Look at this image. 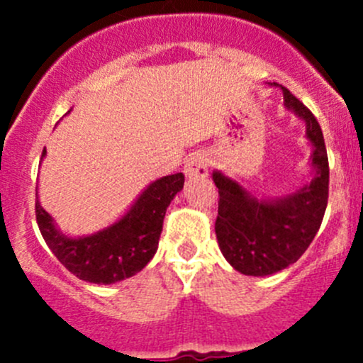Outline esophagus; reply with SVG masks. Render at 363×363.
I'll return each instance as SVG.
<instances>
[{
  "mask_svg": "<svg viewBox=\"0 0 363 363\" xmlns=\"http://www.w3.org/2000/svg\"><path fill=\"white\" fill-rule=\"evenodd\" d=\"M208 172V161L202 155H193L184 164V174L188 177H205Z\"/></svg>",
  "mask_w": 363,
  "mask_h": 363,
  "instance_id": "esophagus-1",
  "label": "esophagus"
}]
</instances>
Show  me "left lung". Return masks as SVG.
<instances>
[{
  "label": "left lung",
  "instance_id": "obj_1",
  "mask_svg": "<svg viewBox=\"0 0 363 363\" xmlns=\"http://www.w3.org/2000/svg\"><path fill=\"white\" fill-rule=\"evenodd\" d=\"M283 96L286 108L306 121V135L313 144L314 177L309 184L281 199L258 200L221 172L212 174L219 193V250L233 269L246 276H270L295 263L320 230L328 202V156L320 124L286 87Z\"/></svg>",
  "mask_w": 363,
  "mask_h": 363
}]
</instances>
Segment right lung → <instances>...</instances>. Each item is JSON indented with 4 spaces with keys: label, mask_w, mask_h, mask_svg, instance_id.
I'll return each mask as SVG.
<instances>
[{
    "label": "right lung",
    "mask_w": 363,
    "mask_h": 363,
    "mask_svg": "<svg viewBox=\"0 0 363 363\" xmlns=\"http://www.w3.org/2000/svg\"><path fill=\"white\" fill-rule=\"evenodd\" d=\"M182 186L181 172L158 179L142 191L119 221L93 235L79 239L63 235L38 200L36 223L47 246L73 276L87 283L112 284L135 276L151 262L158 250L164 212Z\"/></svg>",
    "instance_id": "right-lung-1"
}]
</instances>
